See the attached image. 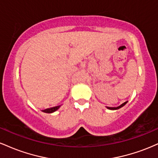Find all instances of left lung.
<instances>
[{
	"instance_id": "obj_1",
	"label": "left lung",
	"mask_w": 158,
	"mask_h": 158,
	"mask_svg": "<svg viewBox=\"0 0 158 158\" xmlns=\"http://www.w3.org/2000/svg\"><path fill=\"white\" fill-rule=\"evenodd\" d=\"M126 103H127V102H125L124 103H123L122 105H120V106L118 107H116V108H114V107H107V108H108V109H110V110H117V109H119V108H122V107L124 106Z\"/></svg>"
}]
</instances>
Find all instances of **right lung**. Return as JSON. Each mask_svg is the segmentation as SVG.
<instances>
[{"label": "right lung", "instance_id": "add662e5", "mask_svg": "<svg viewBox=\"0 0 158 158\" xmlns=\"http://www.w3.org/2000/svg\"><path fill=\"white\" fill-rule=\"evenodd\" d=\"M59 107H60V106H56V107H52V108H48V109L43 110L42 111H43V112H44V113H48V114H50V113H52V112L56 111V110H57L59 109Z\"/></svg>", "mask_w": 158, "mask_h": 158}]
</instances>
